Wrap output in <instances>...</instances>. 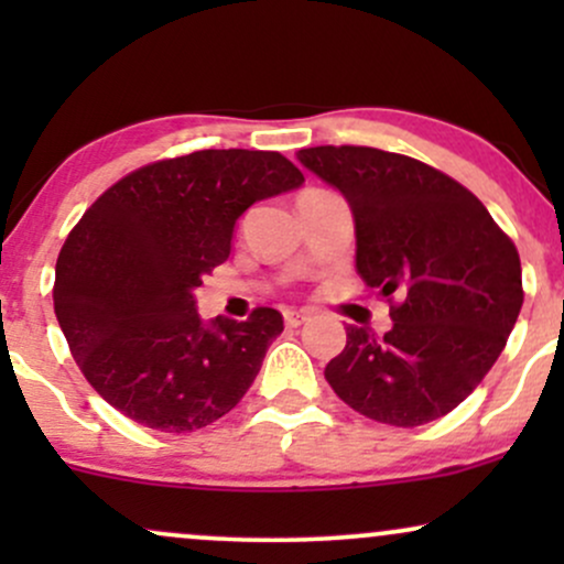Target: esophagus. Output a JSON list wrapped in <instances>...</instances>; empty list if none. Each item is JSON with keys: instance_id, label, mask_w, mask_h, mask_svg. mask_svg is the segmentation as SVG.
Masks as SVG:
<instances>
[{"instance_id": "obj_1", "label": "esophagus", "mask_w": 564, "mask_h": 564, "mask_svg": "<svg viewBox=\"0 0 564 564\" xmlns=\"http://www.w3.org/2000/svg\"><path fill=\"white\" fill-rule=\"evenodd\" d=\"M307 318H310V313H304V310H286V313H283V321H286L289 328L302 326Z\"/></svg>"}]
</instances>
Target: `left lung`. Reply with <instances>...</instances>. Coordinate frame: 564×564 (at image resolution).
<instances>
[{"label":"left lung","instance_id":"left-lung-1","mask_svg":"<svg viewBox=\"0 0 564 564\" xmlns=\"http://www.w3.org/2000/svg\"><path fill=\"white\" fill-rule=\"evenodd\" d=\"M347 198L355 268L392 304L384 336L347 326L326 381L373 422L419 426L480 384L522 307L520 254L482 200L400 153L318 145L296 153Z\"/></svg>","mask_w":564,"mask_h":564}]
</instances>
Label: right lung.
I'll use <instances>...</instances> for the list:
<instances>
[{"label":"right lung","mask_w":564,"mask_h":564,"mask_svg":"<svg viewBox=\"0 0 564 564\" xmlns=\"http://www.w3.org/2000/svg\"><path fill=\"white\" fill-rule=\"evenodd\" d=\"M304 183L275 151H196L127 174L84 212L55 264V315L89 384L159 432H193L238 405L283 315L204 321L200 278L230 257L238 217Z\"/></svg>","instance_id":"right-lung-1"}]
</instances>
